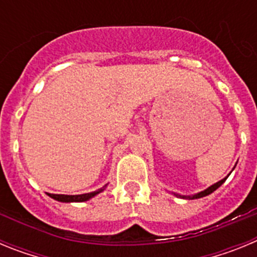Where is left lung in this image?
I'll list each match as a JSON object with an SVG mask.
<instances>
[{
	"label": "left lung",
	"mask_w": 257,
	"mask_h": 257,
	"mask_svg": "<svg viewBox=\"0 0 257 257\" xmlns=\"http://www.w3.org/2000/svg\"><path fill=\"white\" fill-rule=\"evenodd\" d=\"M226 179H228V176H226V178L222 179V180L217 181L216 184H213V185H211V187H208L207 189H205V190H202V192L197 193V194H194V196H179V194H175V196L181 197V198H189V199L202 198V197H206V196H208V194H211V193H212V192H215V190H216L217 188H219L220 185H221V184H224V181H225Z\"/></svg>",
	"instance_id": "8db88e82"
}]
</instances>
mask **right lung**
I'll return each instance as SVG.
<instances>
[{
	"instance_id": "add662e5",
	"label": "right lung",
	"mask_w": 257,
	"mask_h": 257,
	"mask_svg": "<svg viewBox=\"0 0 257 257\" xmlns=\"http://www.w3.org/2000/svg\"><path fill=\"white\" fill-rule=\"evenodd\" d=\"M104 188H101V189H97V190H95V192H91V193L78 194V196H65V194H49V196L51 197V198L55 199V201H59V202H85V201H88L90 198H92V197H95L96 194H99L100 192H103Z\"/></svg>"
}]
</instances>
